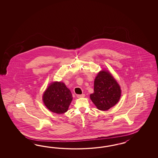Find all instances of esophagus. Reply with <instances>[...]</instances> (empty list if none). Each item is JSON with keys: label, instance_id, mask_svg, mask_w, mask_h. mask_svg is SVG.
I'll return each mask as SVG.
<instances>
[{"label": "esophagus", "instance_id": "esophagus-1", "mask_svg": "<svg viewBox=\"0 0 158 158\" xmlns=\"http://www.w3.org/2000/svg\"><path fill=\"white\" fill-rule=\"evenodd\" d=\"M77 96V98H81V97H84L85 95L84 94H78Z\"/></svg>", "mask_w": 158, "mask_h": 158}]
</instances>
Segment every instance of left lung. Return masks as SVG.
<instances>
[{
	"mask_svg": "<svg viewBox=\"0 0 158 158\" xmlns=\"http://www.w3.org/2000/svg\"><path fill=\"white\" fill-rule=\"evenodd\" d=\"M94 85V93L90 97L99 110H108L119 100L121 96L119 85L110 72L105 71L99 72Z\"/></svg>",
	"mask_w": 158,
	"mask_h": 158,
	"instance_id": "1",
	"label": "left lung"
}]
</instances>
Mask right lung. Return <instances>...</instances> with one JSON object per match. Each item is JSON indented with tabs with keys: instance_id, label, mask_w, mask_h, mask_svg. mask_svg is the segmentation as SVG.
Wrapping results in <instances>:
<instances>
[{
	"instance_id": "1",
	"label": "right lung",
	"mask_w": 158,
	"mask_h": 158,
	"mask_svg": "<svg viewBox=\"0 0 158 158\" xmlns=\"http://www.w3.org/2000/svg\"><path fill=\"white\" fill-rule=\"evenodd\" d=\"M43 100L49 110L61 114L68 110L72 100V94L64 83L56 81L44 93Z\"/></svg>"
}]
</instances>
